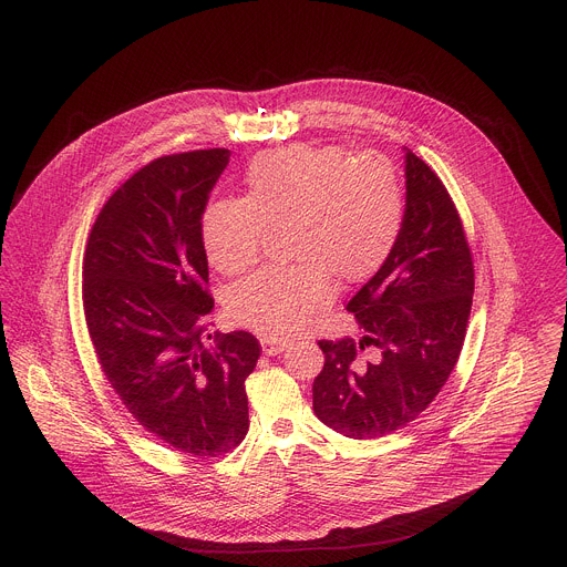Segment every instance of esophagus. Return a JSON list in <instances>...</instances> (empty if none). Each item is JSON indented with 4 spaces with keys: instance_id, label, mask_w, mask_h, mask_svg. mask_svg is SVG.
Segmentation results:
<instances>
[{
    "instance_id": "34e87169",
    "label": "esophagus",
    "mask_w": 567,
    "mask_h": 567,
    "mask_svg": "<svg viewBox=\"0 0 567 567\" xmlns=\"http://www.w3.org/2000/svg\"><path fill=\"white\" fill-rule=\"evenodd\" d=\"M260 343H262V352L267 357H276V354L287 350V341H278L274 337H265V339H260Z\"/></svg>"
}]
</instances>
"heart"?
Segmentation results:
<instances>
[{"label":"heart","mask_w":567,"mask_h":567,"mask_svg":"<svg viewBox=\"0 0 567 567\" xmlns=\"http://www.w3.org/2000/svg\"><path fill=\"white\" fill-rule=\"evenodd\" d=\"M245 199L221 197L202 217L210 265L224 276L249 271L267 230H280L287 258L237 282L226 311L237 326L274 339L296 334L326 309L334 278L354 285L392 254L406 202L383 154L350 156L339 145H287L258 154L245 171Z\"/></svg>","instance_id":"b5f03b06"}]
</instances>
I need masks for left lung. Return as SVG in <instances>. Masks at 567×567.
<instances>
[{
    "mask_svg": "<svg viewBox=\"0 0 567 567\" xmlns=\"http://www.w3.org/2000/svg\"><path fill=\"white\" fill-rule=\"evenodd\" d=\"M473 280L471 249L446 186L406 150L399 239L348 302L363 337L318 341L326 365L311 388L316 417L352 440L383 437L417 420L462 352Z\"/></svg>",
    "mask_w": 567,
    "mask_h": 567,
    "instance_id": "8db88e82",
    "label": "left lung"
}]
</instances>
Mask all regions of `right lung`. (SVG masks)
Wrapping results in <instances>:
<instances>
[{"label": "right lung", "instance_id": "obj_1", "mask_svg": "<svg viewBox=\"0 0 567 567\" xmlns=\"http://www.w3.org/2000/svg\"><path fill=\"white\" fill-rule=\"evenodd\" d=\"M230 152L150 161L101 208L83 258V309L96 359L127 413L175 451L219 457L249 431V332L206 346L208 260L202 215Z\"/></svg>", "mask_w": 567, "mask_h": 567}]
</instances>
